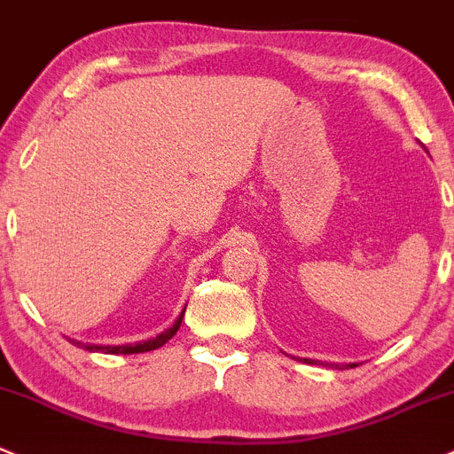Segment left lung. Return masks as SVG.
<instances>
[{"label": "left lung", "instance_id": "1", "mask_svg": "<svg viewBox=\"0 0 454 454\" xmlns=\"http://www.w3.org/2000/svg\"><path fill=\"white\" fill-rule=\"evenodd\" d=\"M303 363H308V365H312V363H315V361H310V358H303ZM336 367H339V365H336ZM349 367H356V365H354V363H349V365H345V369H349ZM339 369H343V367H339Z\"/></svg>", "mask_w": 454, "mask_h": 454}]
</instances>
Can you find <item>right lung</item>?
I'll return each instance as SVG.
<instances>
[{
    "mask_svg": "<svg viewBox=\"0 0 454 454\" xmlns=\"http://www.w3.org/2000/svg\"><path fill=\"white\" fill-rule=\"evenodd\" d=\"M184 315H185V308L184 312L179 315V319L175 321V325L172 328H168L166 332H161V334L155 336V339L151 340H139V343H129V345H89V343H81V340L76 339H69V343H74L76 348H82V349H89V352H102V354H139V352H151V349H157L161 348L163 343H168V340L172 339V336L176 334V330H179L181 321H184Z\"/></svg>",
    "mask_w": 454,
    "mask_h": 454,
    "instance_id": "right-lung-1",
    "label": "right lung"
}]
</instances>
